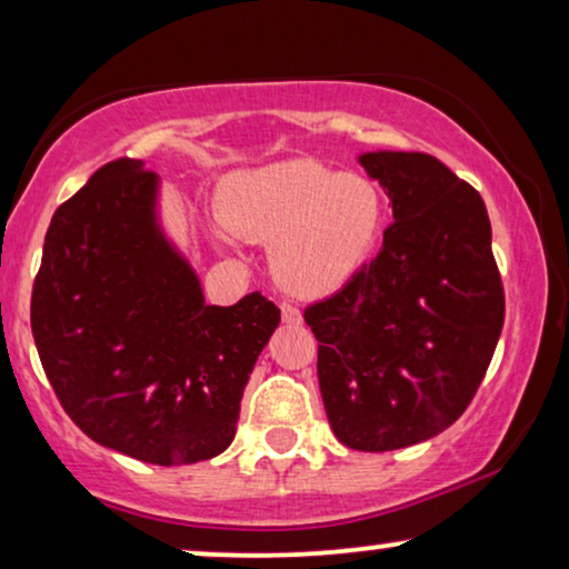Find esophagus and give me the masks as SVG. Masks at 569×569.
Listing matches in <instances>:
<instances>
[{"label":"esophagus","instance_id":"esophagus-1","mask_svg":"<svg viewBox=\"0 0 569 569\" xmlns=\"http://www.w3.org/2000/svg\"><path fill=\"white\" fill-rule=\"evenodd\" d=\"M282 321L290 323V326H300L302 323V313L295 306H290V302H282Z\"/></svg>","mask_w":569,"mask_h":569}]
</instances>
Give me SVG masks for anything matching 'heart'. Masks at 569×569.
I'll list each match as a JSON object with an SVG mask.
<instances>
[{
  "instance_id": "1",
  "label": "heart",
  "mask_w": 569,
  "mask_h": 569,
  "mask_svg": "<svg viewBox=\"0 0 569 569\" xmlns=\"http://www.w3.org/2000/svg\"><path fill=\"white\" fill-rule=\"evenodd\" d=\"M222 220L240 238L271 246L274 282L318 300L360 274L386 224V197L372 178L316 160H287L230 183Z\"/></svg>"
}]
</instances>
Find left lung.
<instances>
[{"label": "left lung", "mask_w": 569, "mask_h": 569, "mask_svg": "<svg viewBox=\"0 0 569 569\" xmlns=\"http://www.w3.org/2000/svg\"><path fill=\"white\" fill-rule=\"evenodd\" d=\"M393 224L352 282L306 308L333 435L383 453L456 422L492 362L505 321L492 224L479 191L425 152H365Z\"/></svg>", "instance_id": "left-lung-1"}]
</instances>
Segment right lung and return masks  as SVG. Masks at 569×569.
Instances as JSON below:
<instances>
[{"instance_id":"obj_1","label":"right lung","mask_w":569,"mask_h":569,"mask_svg":"<svg viewBox=\"0 0 569 569\" xmlns=\"http://www.w3.org/2000/svg\"><path fill=\"white\" fill-rule=\"evenodd\" d=\"M160 178L121 158L51 217L30 326L46 378L100 446L158 466L220 456L279 326L261 292L207 306L158 217Z\"/></svg>"}]
</instances>
